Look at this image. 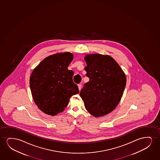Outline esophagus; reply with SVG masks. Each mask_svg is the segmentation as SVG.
Returning <instances> with one entry per match:
<instances>
[{"label": "esophagus", "instance_id": "esophagus-1", "mask_svg": "<svg viewBox=\"0 0 160 160\" xmlns=\"http://www.w3.org/2000/svg\"><path fill=\"white\" fill-rule=\"evenodd\" d=\"M78 88H79V91H80L81 89V87H82V85H81V84H78Z\"/></svg>", "mask_w": 160, "mask_h": 160}]
</instances>
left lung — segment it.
<instances>
[{
    "instance_id": "obj_1",
    "label": "left lung",
    "mask_w": 160,
    "mask_h": 160,
    "mask_svg": "<svg viewBox=\"0 0 160 160\" xmlns=\"http://www.w3.org/2000/svg\"><path fill=\"white\" fill-rule=\"evenodd\" d=\"M86 75L90 81L80 93L86 110L94 117L114 110L122 97L126 83L123 71L114 59L98 53L86 55Z\"/></svg>"
}]
</instances>
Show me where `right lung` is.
<instances>
[{"mask_svg": "<svg viewBox=\"0 0 160 160\" xmlns=\"http://www.w3.org/2000/svg\"><path fill=\"white\" fill-rule=\"evenodd\" d=\"M73 59L70 52L58 53L43 59L30 77L31 93L35 104L44 113L55 116L67 107L70 97L79 92L68 69Z\"/></svg>", "mask_w": 160, "mask_h": 160, "instance_id": "1", "label": "right lung"}]
</instances>
